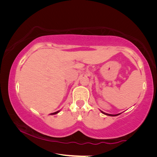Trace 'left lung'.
<instances>
[{"instance_id":"obj_1","label":"left lung","mask_w":157,"mask_h":157,"mask_svg":"<svg viewBox=\"0 0 157 157\" xmlns=\"http://www.w3.org/2000/svg\"><path fill=\"white\" fill-rule=\"evenodd\" d=\"M101 112H102V113L105 114V115H107V116H116L119 115V114H115V115H113V114H109V113H105V112H103V111H101Z\"/></svg>"}]
</instances>
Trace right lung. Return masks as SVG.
I'll return each instance as SVG.
<instances>
[{
  "mask_svg": "<svg viewBox=\"0 0 157 157\" xmlns=\"http://www.w3.org/2000/svg\"><path fill=\"white\" fill-rule=\"evenodd\" d=\"M59 111H56V112H55V113H51V114H56V113H57L58 112H59Z\"/></svg>",
  "mask_w": 157,
  "mask_h": 157,
  "instance_id": "1",
  "label": "right lung"
}]
</instances>
